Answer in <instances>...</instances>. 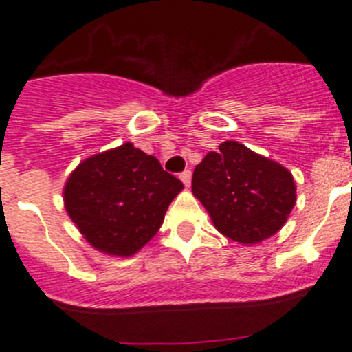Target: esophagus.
Returning <instances> with one entry per match:
<instances>
[{
	"instance_id": "esophagus-1",
	"label": "esophagus",
	"mask_w": 352,
	"mask_h": 352,
	"mask_svg": "<svg viewBox=\"0 0 352 352\" xmlns=\"http://www.w3.org/2000/svg\"><path fill=\"white\" fill-rule=\"evenodd\" d=\"M180 180L184 182V186L190 187V180H192V172L190 170H186V172L180 173Z\"/></svg>"
}]
</instances>
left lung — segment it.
Returning <instances> with one entry per match:
<instances>
[{
	"mask_svg": "<svg viewBox=\"0 0 352 352\" xmlns=\"http://www.w3.org/2000/svg\"><path fill=\"white\" fill-rule=\"evenodd\" d=\"M192 194L214 228L242 245L278 233L296 204L289 170L239 141H225L204 156L194 170Z\"/></svg>",
	"mask_w": 352,
	"mask_h": 352,
	"instance_id": "1",
	"label": "left lung"
}]
</instances>
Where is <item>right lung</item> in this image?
<instances>
[{"label": "right lung", "mask_w": 352, "mask_h": 352, "mask_svg": "<svg viewBox=\"0 0 352 352\" xmlns=\"http://www.w3.org/2000/svg\"><path fill=\"white\" fill-rule=\"evenodd\" d=\"M182 189L155 156L124 143L83 160L67 177L63 199L95 250L131 257L156 235Z\"/></svg>", "instance_id": "1"}]
</instances>
